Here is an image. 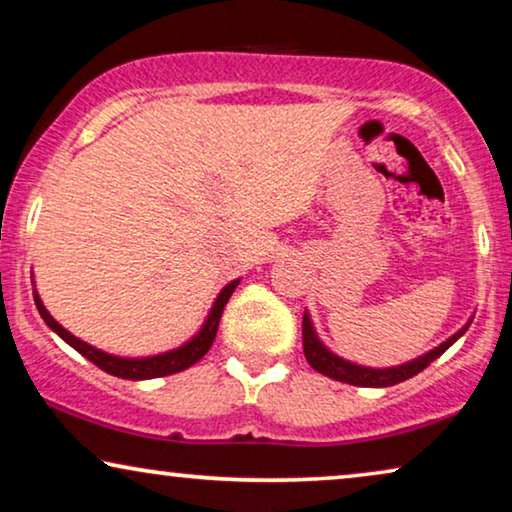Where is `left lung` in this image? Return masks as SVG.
<instances>
[{"mask_svg": "<svg viewBox=\"0 0 512 512\" xmlns=\"http://www.w3.org/2000/svg\"><path fill=\"white\" fill-rule=\"evenodd\" d=\"M473 324V317L466 321L464 326L459 328L457 333L450 335L445 342H440L438 347L429 349L417 359L405 361L401 366H389V368H370V366H359V363L347 361L338 356L335 352H331L324 342L319 340L317 328L312 324L310 312L305 310L303 317V349H305V359L310 366L317 370V373L331 377V380L345 382V384H354V387H394L398 382L410 380L417 373H422L426 366H431L433 361L438 359L440 354H445L454 342H457L461 335L468 331V326Z\"/></svg>", "mask_w": 512, "mask_h": 512, "instance_id": "obj_1", "label": "left lung"}]
</instances>
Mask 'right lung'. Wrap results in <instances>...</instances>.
I'll list each match as a JSON object with an SVG mask.
<instances>
[{"instance_id": "1", "label": "right lung", "mask_w": 512, "mask_h": 512, "mask_svg": "<svg viewBox=\"0 0 512 512\" xmlns=\"http://www.w3.org/2000/svg\"><path fill=\"white\" fill-rule=\"evenodd\" d=\"M32 284H34V279H32ZM237 284H240V279H233V282H228L226 286H223V289L219 291V296H216V300H214L212 310H209V314H207V319L202 321L200 331L195 333L191 340H186L184 345H179L174 349H167V352L151 354V356L109 354V352H104V349L88 345L86 340L76 338V335L69 333L65 326L58 324V321L53 319V314L44 307V300H41L37 289H34V305H37L41 319L46 321V326L51 328L53 333H58L69 347H74L76 352H79L81 356H86L90 363H95V366L102 368L104 373H109L114 377H123V380H153V377L181 373V370L191 368L193 363H198L202 356L209 352V347H212V342L216 338V328H219L223 307H226L228 298L233 296Z\"/></svg>"}]
</instances>
